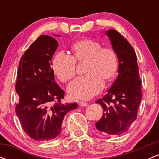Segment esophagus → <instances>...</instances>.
Instances as JSON below:
<instances>
[{
  "mask_svg": "<svg viewBox=\"0 0 159 159\" xmlns=\"http://www.w3.org/2000/svg\"><path fill=\"white\" fill-rule=\"evenodd\" d=\"M78 105L81 107H86V106H87V105H88V104H87V102H78Z\"/></svg>",
  "mask_w": 159,
  "mask_h": 159,
  "instance_id": "obj_1",
  "label": "esophagus"
}]
</instances>
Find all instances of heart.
Listing matches in <instances>:
<instances>
[{
	"instance_id": "obj_1",
	"label": "heart",
	"mask_w": 159,
	"mask_h": 159,
	"mask_svg": "<svg viewBox=\"0 0 159 159\" xmlns=\"http://www.w3.org/2000/svg\"><path fill=\"white\" fill-rule=\"evenodd\" d=\"M72 56L58 52L52 61V70L60 81L67 82L75 75L76 64L85 63L84 74L67 87L69 96L73 99H89L101 92L104 81L114 78L119 67L116 52L110 48H102L96 40L80 39L71 47Z\"/></svg>"
}]
</instances>
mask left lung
Listing matches in <instances>:
<instances>
[{"mask_svg": "<svg viewBox=\"0 0 159 159\" xmlns=\"http://www.w3.org/2000/svg\"><path fill=\"white\" fill-rule=\"evenodd\" d=\"M105 34L118 57L119 69L118 77L107 93L96 102L104 111L96 127L109 135H120L129 130L137 118L142 98L141 81L135 52L130 43L113 29Z\"/></svg>", "mask_w": 159, "mask_h": 159, "instance_id": "8db88e82", "label": "left lung"}]
</instances>
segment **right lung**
Here are the masks:
<instances>
[{
	"label": "right lung",
	"instance_id": "right-lung-1",
	"mask_svg": "<svg viewBox=\"0 0 159 159\" xmlns=\"http://www.w3.org/2000/svg\"><path fill=\"white\" fill-rule=\"evenodd\" d=\"M57 47L54 38L40 36L19 61L16 84L19 102L16 112L23 130L36 141H47L59 135L64 116L78 107L77 103H61L64 91L54 81L51 66Z\"/></svg>",
	"mask_w": 159,
	"mask_h": 159
}]
</instances>
